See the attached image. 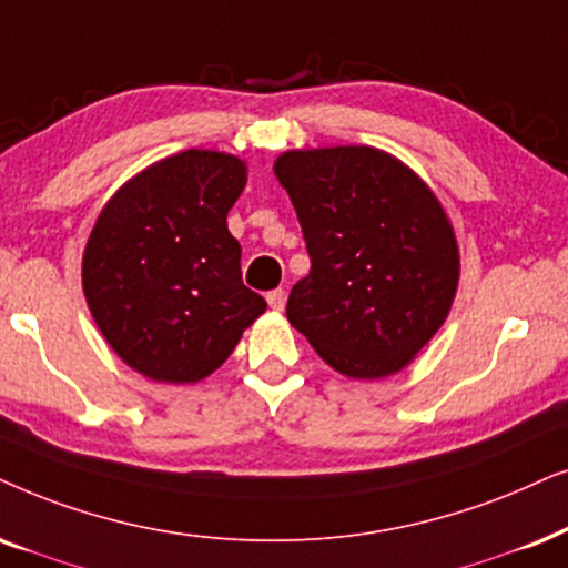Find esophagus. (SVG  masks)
<instances>
[{"mask_svg":"<svg viewBox=\"0 0 568 568\" xmlns=\"http://www.w3.org/2000/svg\"><path fill=\"white\" fill-rule=\"evenodd\" d=\"M266 300H268V305L274 307V311H284L286 292H284V290H274V292H268V294H266Z\"/></svg>","mask_w":568,"mask_h":568,"instance_id":"esophagus-1","label":"esophagus"}]
</instances>
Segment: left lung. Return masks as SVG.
I'll list each match as a JSON object with an SVG mask.
<instances>
[{"label":"left lung","instance_id":"1","mask_svg":"<svg viewBox=\"0 0 568 568\" xmlns=\"http://www.w3.org/2000/svg\"><path fill=\"white\" fill-rule=\"evenodd\" d=\"M274 172L311 255L286 318L349 378L402 371L444 326L459 282V250L438 197L371 145L290 151Z\"/></svg>","mask_w":568,"mask_h":568}]
</instances>
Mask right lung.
Wrapping results in <instances>:
<instances>
[{"instance_id":"right-lung-1","label":"right lung","mask_w":568,"mask_h":568,"mask_svg":"<svg viewBox=\"0 0 568 568\" xmlns=\"http://www.w3.org/2000/svg\"><path fill=\"white\" fill-rule=\"evenodd\" d=\"M247 182L240 159L182 151L132 176L95 221L83 292L132 371L195 383L237 347L266 300L242 284L226 213Z\"/></svg>"}]
</instances>
